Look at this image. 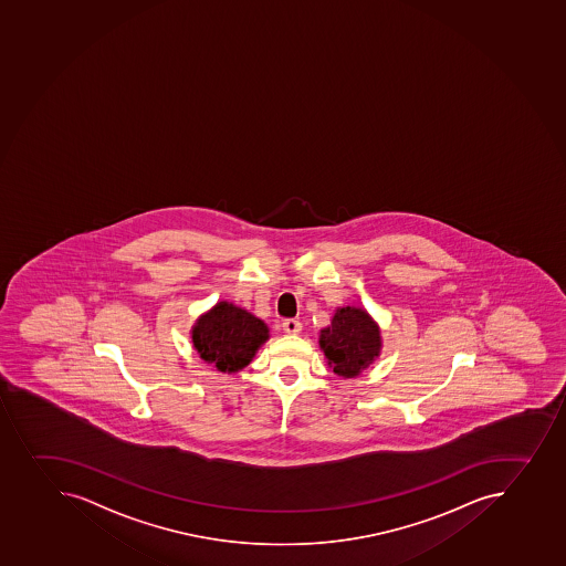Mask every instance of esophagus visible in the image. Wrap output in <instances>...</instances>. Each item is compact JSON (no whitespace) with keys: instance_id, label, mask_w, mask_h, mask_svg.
<instances>
[{"instance_id":"obj_1","label":"esophagus","mask_w":566,"mask_h":566,"mask_svg":"<svg viewBox=\"0 0 566 566\" xmlns=\"http://www.w3.org/2000/svg\"><path fill=\"white\" fill-rule=\"evenodd\" d=\"M282 329H284L285 334L290 335L301 334L302 324L296 318H285L284 323H282Z\"/></svg>"}]
</instances>
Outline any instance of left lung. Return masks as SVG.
<instances>
[{"instance_id": "8db88e82", "label": "left lung", "mask_w": 566, "mask_h": 566, "mask_svg": "<svg viewBox=\"0 0 566 566\" xmlns=\"http://www.w3.org/2000/svg\"><path fill=\"white\" fill-rule=\"evenodd\" d=\"M321 350L335 374L357 377L381 350V334L361 307H337L328 328L321 329Z\"/></svg>"}]
</instances>
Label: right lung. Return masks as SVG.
Masks as SVG:
<instances>
[{
  "label": "right lung",
  "mask_w": 566,
  "mask_h": 566,
  "mask_svg": "<svg viewBox=\"0 0 566 566\" xmlns=\"http://www.w3.org/2000/svg\"><path fill=\"white\" fill-rule=\"evenodd\" d=\"M270 339V328L243 307L221 301L192 326V343L205 363L220 371L242 370Z\"/></svg>",
  "instance_id": "obj_1"
}]
</instances>
